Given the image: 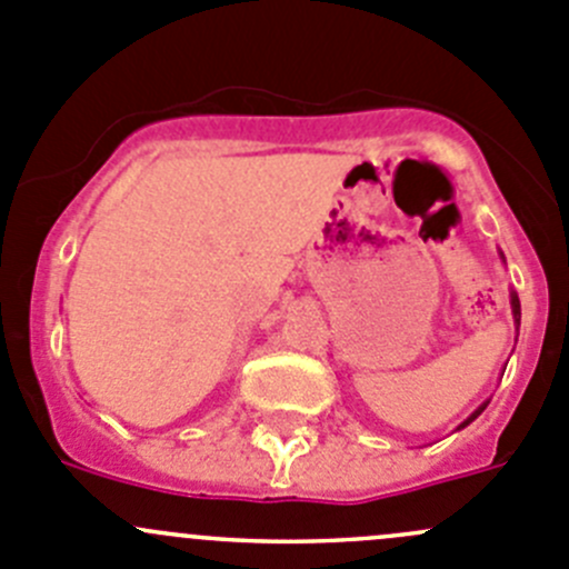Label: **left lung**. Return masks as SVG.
<instances>
[{
    "label": "left lung",
    "mask_w": 569,
    "mask_h": 569,
    "mask_svg": "<svg viewBox=\"0 0 569 569\" xmlns=\"http://www.w3.org/2000/svg\"><path fill=\"white\" fill-rule=\"evenodd\" d=\"M500 257H503V254H500ZM511 315H515V326H520V298H517V292H511ZM487 403H489V401H483V403H481V407H478V409H476V412H473V415H470V418H468V420H465V423H462V426H459V429H465V426H470V423H473V420L478 418V415H481V412H483V409H487Z\"/></svg>",
    "instance_id": "obj_1"
}]
</instances>
